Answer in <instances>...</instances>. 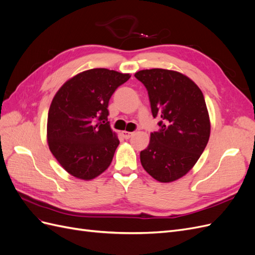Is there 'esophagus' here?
<instances>
[{
  "mask_svg": "<svg viewBox=\"0 0 255 255\" xmlns=\"http://www.w3.org/2000/svg\"><path fill=\"white\" fill-rule=\"evenodd\" d=\"M121 135H122L123 138H126V139H128V138L133 135V133L132 132H128V130H122Z\"/></svg>",
  "mask_w": 255,
  "mask_h": 255,
  "instance_id": "34e87169",
  "label": "esophagus"
}]
</instances>
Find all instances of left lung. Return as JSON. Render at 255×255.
I'll return each instance as SVG.
<instances>
[{
    "label": "left lung",
    "instance_id": "1",
    "mask_svg": "<svg viewBox=\"0 0 255 255\" xmlns=\"http://www.w3.org/2000/svg\"><path fill=\"white\" fill-rule=\"evenodd\" d=\"M135 78L148 90L153 117L160 119V128L140 152L141 165L158 182L179 180L196 165L210 139L202 91L188 76L167 69H145Z\"/></svg>",
    "mask_w": 255,
    "mask_h": 255
}]
</instances>
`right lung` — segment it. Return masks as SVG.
Masks as SVG:
<instances>
[{
	"label": "right lung",
	"mask_w": 255,
	"mask_h": 255,
	"mask_svg": "<svg viewBox=\"0 0 255 255\" xmlns=\"http://www.w3.org/2000/svg\"><path fill=\"white\" fill-rule=\"evenodd\" d=\"M130 75L105 68L83 71L54 96L47 139L59 165L76 179L90 181L110 167L119 145L107 122L112 95Z\"/></svg>",
	"instance_id": "right-lung-1"
}]
</instances>
